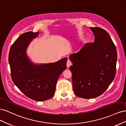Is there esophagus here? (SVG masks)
Masks as SVG:
<instances>
[{"label": "esophagus", "mask_w": 126, "mask_h": 126, "mask_svg": "<svg viewBox=\"0 0 126 126\" xmlns=\"http://www.w3.org/2000/svg\"><path fill=\"white\" fill-rule=\"evenodd\" d=\"M72 64V63L70 59H68L67 62V67H69Z\"/></svg>", "instance_id": "34e87169"}]
</instances>
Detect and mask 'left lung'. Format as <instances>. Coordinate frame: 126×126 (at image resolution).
I'll return each instance as SVG.
<instances>
[{"mask_svg":"<svg viewBox=\"0 0 126 126\" xmlns=\"http://www.w3.org/2000/svg\"><path fill=\"white\" fill-rule=\"evenodd\" d=\"M94 41L88 43L71 55L70 66L74 91L85 99L100 96L115 78L117 52L109 33L99 27H90Z\"/></svg>","mask_w":126,"mask_h":126,"instance_id":"8db88e82","label":"left lung"}]
</instances>
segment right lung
<instances>
[{
    "label": "right lung",
    "mask_w": 126,
    "mask_h": 126,
    "mask_svg": "<svg viewBox=\"0 0 126 126\" xmlns=\"http://www.w3.org/2000/svg\"><path fill=\"white\" fill-rule=\"evenodd\" d=\"M39 32H26L11 45L8 60L13 81L26 96L36 101H45L55 94L60 75L66 68L67 58L56 63L35 65L26 56V50Z\"/></svg>",
    "instance_id": "right-lung-1"
}]
</instances>
